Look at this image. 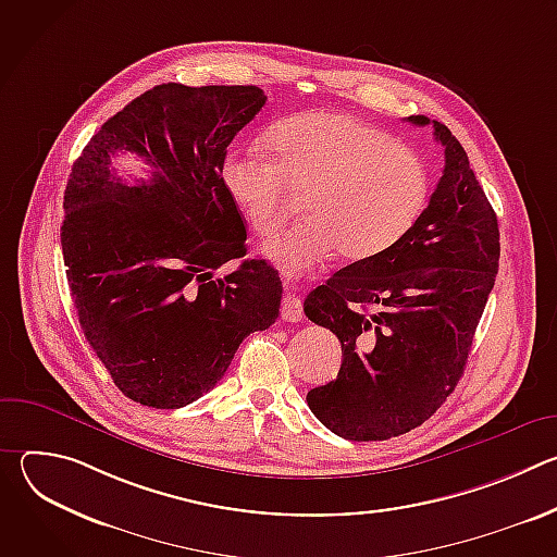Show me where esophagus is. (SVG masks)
<instances>
[{
    "label": "esophagus",
    "instance_id": "obj_1",
    "mask_svg": "<svg viewBox=\"0 0 557 557\" xmlns=\"http://www.w3.org/2000/svg\"><path fill=\"white\" fill-rule=\"evenodd\" d=\"M280 314H282V320H284V322H299V320H301V314H304V310H301V301H299L295 295H286V297L282 299Z\"/></svg>",
    "mask_w": 557,
    "mask_h": 557
}]
</instances>
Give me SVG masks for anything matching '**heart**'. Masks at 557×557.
Segmentation results:
<instances>
[{
    "label": "heart",
    "instance_id": "1",
    "mask_svg": "<svg viewBox=\"0 0 557 557\" xmlns=\"http://www.w3.org/2000/svg\"><path fill=\"white\" fill-rule=\"evenodd\" d=\"M271 161L233 151L222 185L258 235L280 228L290 194L304 196V222L264 245L280 269L299 275L335 251L348 262L392 247L425 200L419 158L381 129L342 112L297 114L267 136Z\"/></svg>",
    "mask_w": 557,
    "mask_h": 557
}]
</instances>
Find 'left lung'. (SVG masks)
<instances>
[{
  "label": "left lung",
  "instance_id": "1",
  "mask_svg": "<svg viewBox=\"0 0 557 557\" xmlns=\"http://www.w3.org/2000/svg\"><path fill=\"white\" fill-rule=\"evenodd\" d=\"M430 125L428 116H408ZM443 176L417 222L383 253L339 269L304 312L342 342L335 381L308 408L348 441H385L425 423L462 376L498 273L500 231L458 138L432 121Z\"/></svg>",
  "mask_w": 557,
  "mask_h": 557
}]
</instances>
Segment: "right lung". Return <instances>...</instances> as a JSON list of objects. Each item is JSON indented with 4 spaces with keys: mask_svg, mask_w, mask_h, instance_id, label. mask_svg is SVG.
I'll return each mask as SVG.
<instances>
[{
    "mask_svg": "<svg viewBox=\"0 0 557 557\" xmlns=\"http://www.w3.org/2000/svg\"><path fill=\"white\" fill-rule=\"evenodd\" d=\"M264 103L256 86H156L108 119L72 168L61 224L70 295L88 344L136 404H194L243 339L277 320L282 282L267 260L212 277L247 256L220 172ZM123 150L150 165L147 182L115 176Z\"/></svg>",
    "mask_w": 557,
    "mask_h": 557,
    "instance_id": "1",
    "label": "right lung"
}]
</instances>
